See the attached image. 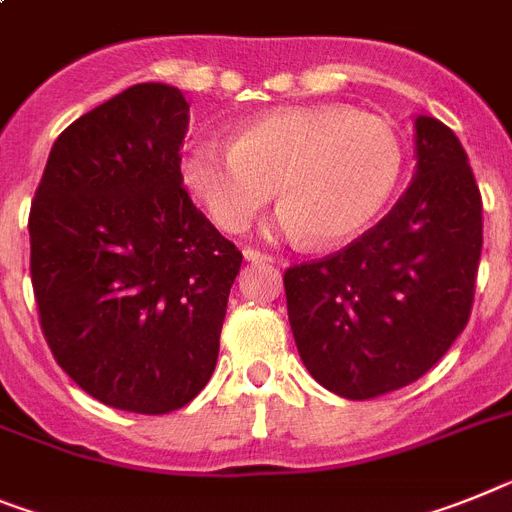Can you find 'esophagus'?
Listing matches in <instances>:
<instances>
[{
    "instance_id": "esophagus-1",
    "label": "esophagus",
    "mask_w": 512,
    "mask_h": 512,
    "mask_svg": "<svg viewBox=\"0 0 512 512\" xmlns=\"http://www.w3.org/2000/svg\"><path fill=\"white\" fill-rule=\"evenodd\" d=\"M243 259H246L248 264H272V261H274L269 253L253 251V248H246V251H243Z\"/></svg>"
}]
</instances>
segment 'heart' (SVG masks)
I'll return each instance as SVG.
<instances>
[{
    "label": "heart",
    "instance_id": "b5f03b06",
    "mask_svg": "<svg viewBox=\"0 0 512 512\" xmlns=\"http://www.w3.org/2000/svg\"><path fill=\"white\" fill-rule=\"evenodd\" d=\"M401 170L404 144L386 119L321 103L259 113L235 129L233 144H196L183 181L225 233L246 230L274 186L279 230L334 248L368 230Z\"/></svg>",
    "mask_w": 512,
    "mask_h": 512
}]
</instances>
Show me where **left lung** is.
<instances>
[{
	"label": "left lung",
	"mask_w": 512,
	"mask_h": 512,
	"mask_svg": "<svg viewBox=\"0 0 512 512\" xmlns=\"http://www.w3.org/2000/svg\"><path fill=\"white\" fill-rule=\"evenodd\" d=\"M412 183L373 230L285 272L300 360L344 399H375L427 373L469 323L482 196L443 121L414 116Z\"/></svg>",
	"instance_id": "left-lung-1"
}]
</instances>
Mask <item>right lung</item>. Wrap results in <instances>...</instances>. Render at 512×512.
I'll return each instance as SVG.
<instances>
[{"instance_id":"right-lung-1","label":"right lung","mask_w":512,"mask_h":512,"mask_svg":"<svg viewBox=\"0 0 512 512\" xmlns=\"http://www.w3.org/2000/svg\"><path fill=\"white\" fill-rule=\"evenodd\" d=\"M186 131L178 87H126L61 131L30 207L48 347L124 412H176L207 386L243 264L183 189Z\"/></svg>"}]
</instances>
